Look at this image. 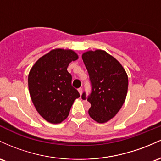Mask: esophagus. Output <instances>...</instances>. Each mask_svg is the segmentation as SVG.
I'll return each instance as SVG.
<instances>
[{
    "mask_svg": "<svg viewBox=\"0 0 161 161\" xmlns=\"http://www.w3.org/2000/svg\"><path fill=\"white\" fill-rule=\"evenodd\" d=\"M78 92H79V93H80V95L82 94V92H83V89H82V88H81V87L78 88Z\"/></svg>",
    "mask_w": 161,
    "mask_h": 161,
    "instance_id": "esophagus-1",
    "label": "esophagus"
}]
</instances>
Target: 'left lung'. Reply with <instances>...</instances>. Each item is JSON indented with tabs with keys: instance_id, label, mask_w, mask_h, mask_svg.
<instances>
[{
	"instance_id": "8db88e82",
	"label": "left lung",
	"mask_w": 161,
	"mask_h": 161,
	"mask_svg": "<svg viewBox=\"0 0 161 161\" xmlns=\"http://www.w3.org/2000/svg\"><path fill=\"white\" fill-rule=\"evenodd\" d=\"M90 77L91 92L81 98L90 103V116L99 123L107 122L119 111L125 100L129 80L125 69L115 58L102 50L83 54Z\"/></svg>"
}]
</instances>
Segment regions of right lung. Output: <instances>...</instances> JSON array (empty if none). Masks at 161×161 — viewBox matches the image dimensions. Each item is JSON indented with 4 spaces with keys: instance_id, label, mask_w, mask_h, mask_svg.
I'll return each mask as SVG.
<instances>
[{
    "instance_id": "add662e5",
    "label": "right lung",
    "mask_w": 161,
    "mask_h": 161,
    "mask_svg": "<svg viewBox=\"0 0 161 161\" xmlns=\"http://www.w3.org/2000/svg\"><path fill=\"white\" fill-rule=\"evenodd\" d=\"M72 50L55 49L38 60L29 74L30 97L37 112L48 122L60 123L69 114L80 93L71 85L67 71L69 63L77 59Z\"/></svg>"
}]
</instances>
